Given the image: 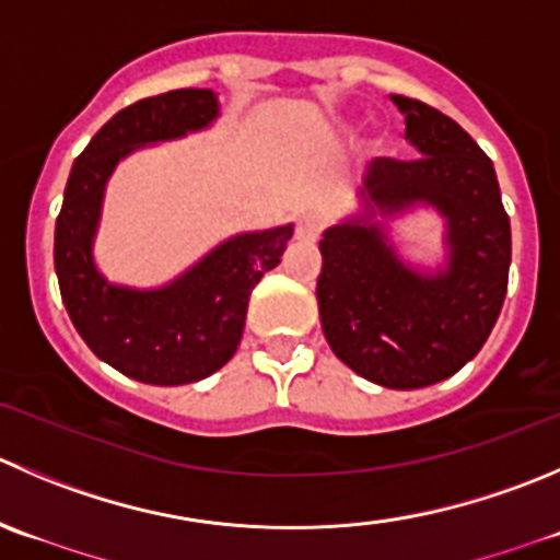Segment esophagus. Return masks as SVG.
Here are the masks:
<instances>
[{
  "label": "esophagus",
  "instance_id": "1",
  "mask_svg": "<svg viewBox=\"0 0 560 560\" xmlns=\"http://www.w3.org/2000/svg\"><path fill=\"white\" fill-rule=\"evenodd\" d=\"M295 235H298V241H317V237H319V221L312 219V215H303V219H298Z\"/></svg>",
  "mask_w": 560,
  "mask_h": 560
}]
</instances>
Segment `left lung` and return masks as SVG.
<instances>
[{"label":"left lung","instance_id":"1","mask_svg":"<svg viewBox=\"0 0 560 560\" xmlns=\"http://www.w3.org/2000/svg\"><path fill=\"white\" fill-rule=\"evenodd\" d=\"M405 114L416 161L374 159L361 213L319 241L317 303L323 334L339 361L385 388H424L465 366L485 347L509 284L512 226L495 166L438 108L390 95ZM432 207L447 221V259L418 269L389 241V221Z\"/></svg>","mask_w":560,"mask_h":560}]
</instances>
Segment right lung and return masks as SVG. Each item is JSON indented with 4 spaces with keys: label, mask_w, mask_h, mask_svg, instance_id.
<instances>
[{
    "label": "right lung",
    "mask_w": 560,
    "mask_h": 560,
    "mask_svg": "<svg viewBox=\"0 0 560 560\" xmlns=\"http://www.w3.org/2000/svg\"><path fill=\"white\" fill-rule=\"evenodd\" d=\"M213 90H172L114 114L75 159L54 230V268L75 330L108 366L150 385L197 383L241 345L252 290L281 262L292 224L241 232L161 287L114 284L95 262L108 177L148 144L210 128Z\"/></svg>",
    "instance_id": "add662e5"
}]
</instances>
